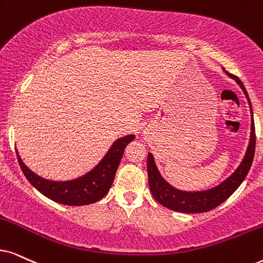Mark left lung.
I'll list each match as a JSON object with an SVG mask.
<instances>
[{"label": "left lung", "instance_id": "left-lung-1", "mask_svg": "<svg viewBox=\"0 0 263 263\" xmlns=\"http://www.w3.org/2000/svg\"><path fill=\"white\" fill-rule=\"evenodd\" d=\"M227 72V71H226ZM228 76L234 79L240 86V88L244 91L245 96H247L249 105L251 109V102L249 98L247 89H245L242 82L237 78L235 75H232L227 72ZM252 114V109H251ZM252 116V115H251ZM255 145H256V134H255V124L254 119L251 121V136H250V143L245 154L244 159H242L241 164L235 170V172L232 176L218 184L217 187L209 189V191L202 192H183L176 189L167 183L161 175L159 174L158 168L154 162V158H153L152 153L148 154L147 160V170H148V182L149 188L153 197L158 202H160L162 206L170 209V210L178 211V212H185V214H198V212H208L215 209L216 206L222 204L224 200L231 197L233 193L237 191V188L241 184L247 177L249 170H250L252 160H254L255 155Z\"/></svg>", "mask_w": 263, "mask_h": 263}]
</instances>
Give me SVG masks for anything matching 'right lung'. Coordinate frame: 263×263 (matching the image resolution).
Listing matches in <instances>:
<instances>
[{"instance_id":"right-lung-1","label":"right lung","mask_w":263,"mask_h":263,"mask_svg":"<svg viewBox=\"0 0 263 263\" xmlns=\"http://www.w3.org/2000/svg\"><path fill=\"white\" fill-rule=\"evenodd\" d=\"M135 139L134 135L125 136L114 142L102 161L88 174L72 181L55 182L45 179L30 171L16 152L23 174L41 194L63 205L80 206L96 202L104 197L110 189L120 164L126 145Z\"/></svg>"}]
</instances>
